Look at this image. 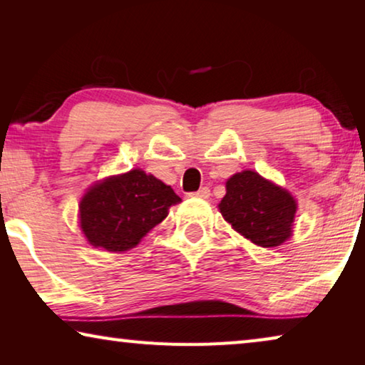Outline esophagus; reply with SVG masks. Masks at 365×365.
<instances>
[{
	"instance_id": "esophagus-1",
	"label": "esophagus",
	"mask_w": 365,
	"mask_h": 365,
	"mask_svg": "<svg viewBox=\"0 0 365 365\" xmlns=\"http://www.w3.org/2000/svg\"><path fill=\"white\" fill-rule=\"evenodd\" d=\"M195 195L196 197H202V200H206V197H209V195H211V190H209L207 187H202L196 191V193H191Z\"/></svg>"
}]
</instances>
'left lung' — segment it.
Returning a JSON list of instances; mask_svg holds the SVG:
<instances>
[{"label":"left lung","mask_w":365,"mask_h":365,"mask_svg":"<svg viewBox=\"0 0 365 365\" xmlns=\"http://www.w3.org/2000/svg\"><path fill=\"white\" fill-rule=\"evenodd\" d=\"M225 188L219 211L240 235L262 248H275L292 237L298 205L285 188L255 170L232 175Z\"/></svg>","instance_id":"8db88e82"}]
</instances>
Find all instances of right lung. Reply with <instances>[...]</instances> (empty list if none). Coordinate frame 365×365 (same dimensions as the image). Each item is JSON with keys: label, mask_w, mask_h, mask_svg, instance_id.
Instances as JSON below:
<instances>
[{"label": "right lung", "mask_w": 365, "mask_h": 365, "mask_svg": "<svg viewBox=\"0 0 365 365\" xmlns=\"http://www.w3.org/2000/svg\"><path fill=\"white\" fill-rule=\"evenodd\" d=\"M180 201L169 185L133 169L88 188L78 205L80 228L95 248L123 252L135 248Z\"/></svg>", "instance_id": "obj_1"}]
</instances>
